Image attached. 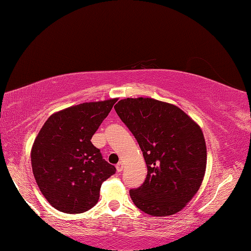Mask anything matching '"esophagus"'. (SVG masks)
<instances>
[{"label": "esophagus", "mask_w": 251, "mask_h": 251, "mask_svg": "<svg viewBox=\"0 0 251 251\" xmlns=\"http://www.w3.org/2000/svg\"><path fill=\"white\" fill-rule=\"evenodd\" d=\"M116 169H117V172H122L123 169H124V164H123L122 161H120V163L116 165Z\"/></svg>", "instance_id": "1"}]
</instances>
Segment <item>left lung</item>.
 I'll return each mask as SVG.
<instances>
[{
	"instance_id": "obj_1",
	"label": "left lung",
	"mask_w": 251,
	"mask_h": 251,
	"mask_svg": "<svg viewBox=\"0 0 251 251\" xmlns=\"http://www.w3.org/2000/svg\"><path fill=\"white\" fill-rule=\"evenodd\" d=\"M114 108L137 139L147 165L144 184L130 189L131 201L155 217L180 211L205 176L207 150L201 126L176 105L150 97L121 100Z\"/></svg>"
}]
</instances>
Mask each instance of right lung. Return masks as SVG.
<instances>
[{"instance_id":"1","label":"right lung","mask_w":251,"mask_h":251,"mask_svg":"<svg viewBox=\"0 0 251 251\" xmlns=\"http://www.w3.org/2000/svg\"><path fill=\"white\" fill-rule=\"evenodd\" d=\"M117 99L90 101L50 115L31 150L32 171L46 201L65 214L94 207L100 186L116 168L103 159L91 139Z\"/></svg>"}]
</instances>
